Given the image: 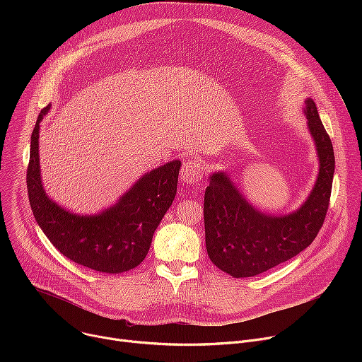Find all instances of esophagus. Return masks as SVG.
<instances>
[{
  "label": "esophagus",
  "instance_id": "obj_1",
  "mask_svg": "<svg viewBox=\"0 0 362 362\" xmlns=\"http://www.w3.org/2000/svg\"><path fill=\"white\" fill-rule=\"evenodd\" d=\"M204 176V166L197 160H185L180 170V180L183 183H197Z\"/></svg>",
  "mask_w": 362,
  "mask_h": 362
}]
</instances>
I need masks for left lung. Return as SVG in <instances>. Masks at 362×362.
Listing matches in <instances>:
<instances>
[{"label":"left lung","instance_id":"left-lung-1","mask_svg":"<svg viewBox=\"0 0 362 362\" xmlns=\"http://www.w3.org/2000/svg\"><path fill=\"white\" fill-rule=\"evenodd\" d=\"M320 162L317 182L299 208L288 215H268L250 204L226 172L209 176L204 192V236L211 261L233 278H249L291 259L313 243L328 211L335 158L331 139L313 98L305 100Z\"/></svg>","mask_w":362,"mask_h":362}]
</instances>
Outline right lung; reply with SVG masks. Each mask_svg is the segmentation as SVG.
I'll return each instance as SVG.
<instances>
[{
    "mask_svg": "<svg viewBox=\"0 0 362 362\" xmlns=\"http://www.w3.org/2000/svg\"><path fill=\"white\" fill-rule=\"evenodd\" d=\"M51 106L41 110L31 134L27 169L28 199L34 218L48 240L70 261L86 268L122 274L140 265L154 230L172 206L180 160L144 173L119 200L95 215H78L49 199L40 170V123Z\"/></svg>",
    "mask_w": 362,
    "mask_h": 362,
    "instance_id": "1",
    "label": "right lung"
}]
</instances>
